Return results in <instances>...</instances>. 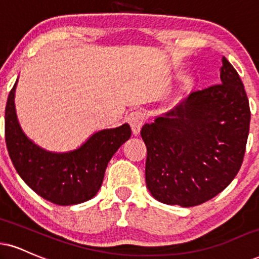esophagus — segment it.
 <instances>
[{
	"label": "esophagus",
	"instance_id": "1",
	"mask_svg": "<svg viewBox=\"0 0 259 259\" xmlns=\"http://www.w3.org/2000/svg\"><path fill=\"white\" fill-rule=\"evenodd\" d=\"M127 121H129L130 126H132L134 135H138L140 130H141L143 123H145V116L139 111L132 112V113L129 114V117H127Z\"/></svg>",
	"mask_w": 259,
	"mask_h": 259
}]
</instances>
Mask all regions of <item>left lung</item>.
Returning a JSON list of instances; mask_svg holds the SVG:
<instances>
[{
    "label": "left lung",
    "instance_id": "left-lung-1",
    "mask_svg": "<svg viewBox=\"0 0 259 259\" xmlns=\"http://www.w3.org/2000/svg\"><path fill=\"white\" fill-rule=\"evenodd\" d=\"M221 84L193 92L145 124L146 185L158 201L191 207L216 197L244 160L251 112L244 84L222 58Z\"/></svg>",
    "mask_w": 259,
    "mask_h": 259
}]
</instances>
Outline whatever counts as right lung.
<instances>
[{
    "instance_id": "right-lung-1",
    "label": "right lung",
    "mask_w": 259,
    "mask_h": 259,
    "mask_svg": "<svg viewBox=\"0 0 259 259\" xmlns=\"http://www.w3.org/2000/svg\"><path fill=\"white\" fill-rule=\"evenodd\" d=\"M17 82L9 92L5 112L6 145L17 172L33 192L53 204L66 206L95 197L108 161L132 136L129 124L95 133L74 151L48 152L27 139L18 123Z\"/></svg>"
}]
</instances>
